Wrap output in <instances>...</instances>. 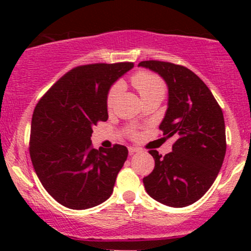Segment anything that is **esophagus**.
I'll return each instance as SVG.
<instances>
[{"label": "esophagus", "mask_w": 251, "mask_h": 251, "mask_svg": "<svg viewBox=\"0 0 251 251\" xmlns=\"http://www.w3.org/2000/svg\"><path fill=\"white\" fill-rule=\"evenodd\" d=\"M139 151H140V149L135 148V146H129V148H128V152L131 154H133V153H135V152H139Z\"/></svg>", "instance_id": "34e87169"}]
</instances>
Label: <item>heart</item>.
<instances>
[{
	"label": "heart",
	"mask_w": 251,
	"mask_h": 251,
	"mask_svg": "<svg viewBox=\"0 0 251 251\" xmlns=\"http://www.w3.org/2000/svg\"><path fill=\"white\" fill-rule=\"evenodd\" d=\"M132 83L137 88V91L139 92L142 99L153 96V94H162V96H164V93H165V85H164L163 80L155 74L151 73V72H138L137 74L132 76ZM120 89H122L120 83H116V85L109 88L107 99H106L108 108H112Z\"/></svg>",
	"instance_id": "b5f03b06"
}]
</instances>
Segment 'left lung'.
I'll return each mask as SVG.
<instances>
[{
	"label": "left lung",
	"instance_id": "8db88e82",
	"mask_svg": "<svg viewBox=\"0 0 251 251\" xmlns=\"http://www.w3.org/2000/svg\"><path fill=\"white\" fill-rule=\"evenodd\" d=\"M158 73L169 89L168 109L159 129L176 138L172 151L155 150L154 169L144 177L146 192L164 205L184 208L201 198L214 184L226 155V125L211 91L192 71L171 62H139Z\"/></svg>",
	"mask_w": 251,
	"mask_h": 251
}]
</instances>
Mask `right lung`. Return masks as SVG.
Returning <instances> with one entry per match:
<instances>
[{"label":"right lung","instance_id":"add662e5","mask_svg":"<svg viewBox=\"0 0 251 251\" xmlns=\"http://www.w3.org/2000/svg\"><path fill=\"white\" fill-rule=\"evenodd\" d=\"M133 62L79 66L59 79L37 102L31 118L29 153L46 191L66 208L99 205L113 192L127 159L126 146L92 148L93 126L108 119L111 86Z\"/></svg>","mask_w":251,"mask_h":251}]
</instances>
